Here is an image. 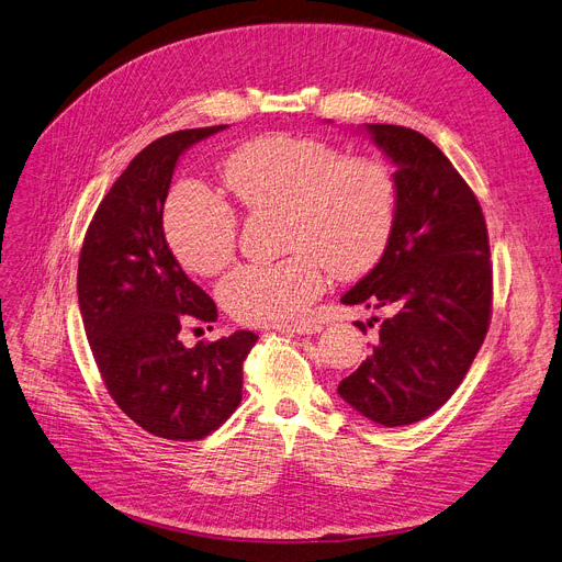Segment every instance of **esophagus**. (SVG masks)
<instances>
[{"instance_id": "34e87169", "label": "esophagus", "mask_w": 562, "mask_h": 562, "mask_svg": "<svg viewBox=\"0 0 562 562\" xmlns=\"http://www.w3.org/2000/svg\"><path fill=\"white\" fill-rule=\"evenodd\" d=\"M281 329L285 334H316L323 329V325L316 321H302V323H293V325H283Z\"/></svg>"}]
</instances>
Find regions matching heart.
<instances>
[{"label":"heart","mask_w":562,"mask_h":562,"mask_svg":"<svg viewBox=\"0 0 562 562\" xmlns=\"http://www.w3.org/2000/svg\"><path fill=\"white\" fill-rule=\"evenodd\" d=\"M223 187L249 212L283 210V251L269 265H241L218 297L246 325L297 321L327 283L357 279L383 258L396 218L392 170L371 156H344L325 140L269 133L233 149ZM164 231L177 260L203 277L235 256L233 207L203 184H179L166 203Z\"/></svg>","instance_id":"obj_1"}]
</instances>
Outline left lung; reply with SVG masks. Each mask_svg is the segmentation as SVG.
Instances as JSON below:
<instances>
[{
  "mask_svg": "<svg viewBox=\"0 0 562 562\" xmlns=\"http://www.w3.org/2000/svg\"><path fill=\"white\" fill-rule=\"evenodd\" d=\"M364 128L396 166V218L383 258L341 302L387 318H373L378 344L339 394L375 424L406 426L457 392L484 344L493 302L488 235L475 193L429 138L394 124ZM357 327L367 331L364 323Z\"/></svg>",
  "mask_w": 562,
  "mask_h": 562,
  "instance_id": "left-lung-1",
  "label": "left lung"
}]
</instances>
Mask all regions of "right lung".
Returning <instances> with one entry per match:
<instances>
[{"mask_svg":"<svg viewBox=\"0 0 562 562\" xmlns=\"http://www.w3.org/2000/svg\"><path fill=\"white\" fill-rule=\"evenodd\" d=\"M226 128L168 133L110 187L89 223L78 262L85 334L112 401L145 431L200 440L241 401V364L256 346L239 329L187 348V321H216V304L179 267L164 235V205L179 156Z\"/></svg>","mask_w":562,"mask_h":562,"instance_id":"add662e5","label":"right lung"}]
</instances>
